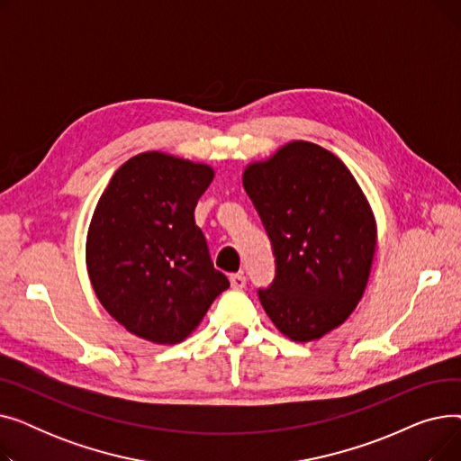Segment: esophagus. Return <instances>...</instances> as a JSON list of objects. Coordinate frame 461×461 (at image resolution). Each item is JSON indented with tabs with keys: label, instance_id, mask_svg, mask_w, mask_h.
Instances as JSON below:
<instances>
[{
	"label": "esophagus",
	"instance_id": "1",
	"mask_svg": "<svg viewBox=\"0 0 461 461\" xmlns=\"http://www.w3.org/2000/svg\"><path fill=\"white\" fill-rule=\"evenodd\" d=\"M230 284L233 289H243L247 285V276L243 273L230 275Z\"/></svg>",
	"mask_w": 461,
	"mask_h": 461
}]
</instances>
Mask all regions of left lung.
Masks as SVG:
<instances>
[{
    "label": "left lung",
    "instance_id": "1",
    "mask_svg": "<svg viewBox=\"0 0 461 461\" xmlns=\"http://www.w3.org/2000/svg\"><path fill=\"white\" fill-rule=\"evenodd\" d=\"M243 185L276 258L263 310L289 340H320L365 295L377 249L366 194L340 158L304 140L250 162Z\"/></svg>",
    "mask_w": 461,
    "mask_h": 461
}]
</instances>
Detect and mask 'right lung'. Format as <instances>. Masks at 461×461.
Listing matches in <instances>:
<instances>
[{"label":"right lung","mask_w":461,"mask_h":461,"mask_svg":"<svg viewBox=\"0 0 461 461\" xmlns=\"http://www.w3.org/2000/svg\"><path fill=\"white\" fill-rule=\"evenodd\" d=\"M212 177L209 164L145 151L119 166L96 202L86 239L93 292L143 340H185L230 287L194 222Z\"/></svg>","instance_id":"1"}]
</instances>
